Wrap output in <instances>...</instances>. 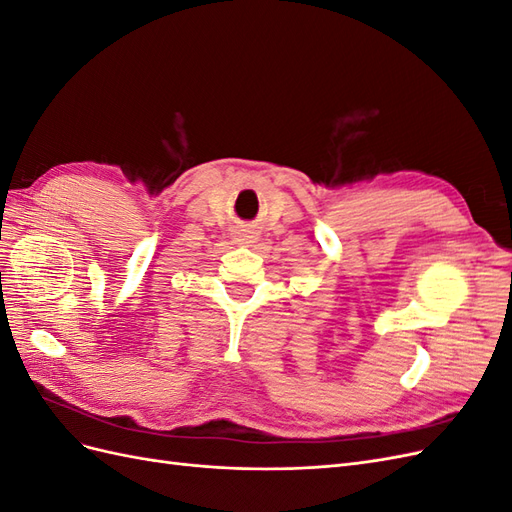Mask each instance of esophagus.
Returning a JSON list of instances; mask_svg holds the SVG:
<instances>
[{"mask_svg": "<svg viewBox=\"0 0 512 512\" xmlns=\"http://www.w3.org/2000/svg\"><path fill=\"white\" fill-rule=\"evenodd\" d=\"M232 237H235V243H239L243 247H250L258 241V232L250 226H239L235 232H232Z\"/></svg>", "mask_w": 512, "mask_h": 512, "instance_id": "1", "label": "esophagus"}]
</instances>
